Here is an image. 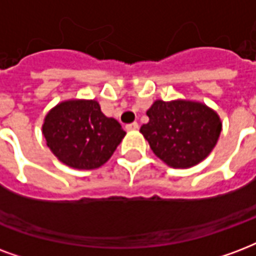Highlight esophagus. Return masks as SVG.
I'll use <instances>...</instances> for the list:
<instances>
[{
    "instance_id": "obj_1",
    "label": "esophagus",
    "mask_w": 256,
    "mask_h": 256,
    "mask_svg": "<svg viewBox=\"0 0 256 256\" xmlns=\"http://www.w3.org/2000/svg\"><path fill=\"white\" fill-rule=\"evenodd\" d=\"M137 128H138L137 122H132L126 124V130H137Z\"/></svg>"
}]
</instances>
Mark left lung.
Returning a JSON list of instances; mask_svg holds the SVG:
<instances>
[{"instance_id": "left-lung-1", "label": "left lung", "mask_w": 256, "mask_h": 256, "mask_svg": "<svg viewBox=\"0 0 256 256\" xmlns=\"http://www.w3.org/2000/svg\"><path fill=\"white\" fill-rule=\"evenodd\" d=\"M141 126L150 149L174 168H188L202 162L221 133L218 115L205 104L156 100Z\"/></svg>"}]
</instances>
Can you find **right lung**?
<instances>
[{"mask_svg": "<svg viewBox=\"0 0 256 256\" xmlns=\"http://www.w3.org/2000/svg\"><path fill=\"white\" fill-rule=\"evenodd\" d=\"M47 146L60 162L78 170H94L112 156L124 130L107 118L94 100L64 102L47 114L43 124Z\"/></svg>", "mask_w": 256, "mask_h": 256, "instance_id": "obj_1", "label": "right lung"}]
</instances>
